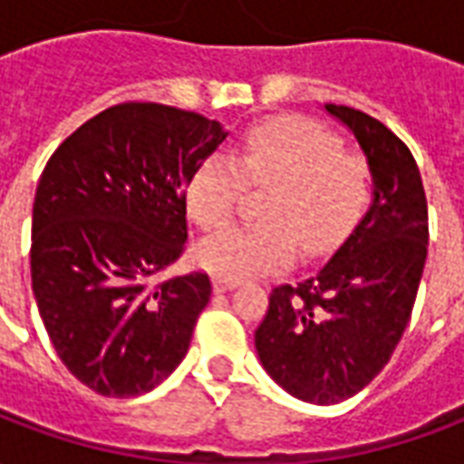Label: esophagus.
Instances as JSON below:
<instances>
[{
	"mask_svg": "<svg viewBox=\"0 0 464 464\" xmlns=\"http://www.w3.org/2000/svg\"><path fill=\"white\" fill-rule=\"evenodd\" d=\"M233 288H238V281H226V278H213V291L228 293Z\"/></svg>",
	"mask_w": 464,
	"mask_h": 464,
	"instance_id": "1",
	"label": "esophagus"
}]
</instances>
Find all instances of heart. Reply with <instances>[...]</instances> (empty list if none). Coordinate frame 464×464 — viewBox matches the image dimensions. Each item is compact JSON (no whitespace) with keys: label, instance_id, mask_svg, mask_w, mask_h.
I'll use <instances>...</instances> for the list:
<instances>
[{"label":"heart","instance_id":"obj_1","mask_svg":"<svg viewBox=\"0 0 464 464\" xmlns=\"http://www.w3.org/2000/svg\"><path fill=\"white\" fill-rule=\"evenodd\" d=\"M246 183L271 186L263 218L228 226L196 246V261L226 281H243L328 253L358 223L370 201L368 166L343 153L338 136L308 119H276L253 126L236 156H211L193 171L186 206L203 231L231 221Z\"/></svg>","mask_w":464,"mask_h":464}]
</instances>
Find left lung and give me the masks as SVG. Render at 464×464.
Here are the masks:
<instances>
[{"mask_svg": "<svg viewBox=\"0 0 464 464\" xmlns=\"http://www.w3.org/2000/svg\"><path fill=\"white\" fill-rule=\"evenodd\" d=\"M325 111L358 139L372 198L331 261L295 285L273 288L256 331L266 372L315 405L353 398L388 365L428 258V201L408 146L358 109L325 104Z\"/></svg>", "mask_w": 464, "mask_h": 464, "instance_id": "obj_1", "label": "left lung"}]
</instances>
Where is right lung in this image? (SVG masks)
I'll return each mask as SVG.
<instances>
[{
    "label": "right lung",
    "instance_id": "1",
    "mask_svg": "<svg viewBox=\"0 0 464 464\" xmlns=\"http://www.w3.org/2000/svg\"><path fill=\"white\" fill-rule=\"evenodd\" d=\"M223 139L201 114L126 102L82 123L44 166L32 291L56 355L99 395H143L188 353L211 281L156 276L181 258L186 186Z\"/></svg>",
    "mask_w": 464,
    "mask_h": 464
}]
</instances>
